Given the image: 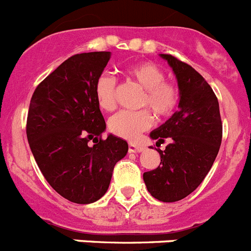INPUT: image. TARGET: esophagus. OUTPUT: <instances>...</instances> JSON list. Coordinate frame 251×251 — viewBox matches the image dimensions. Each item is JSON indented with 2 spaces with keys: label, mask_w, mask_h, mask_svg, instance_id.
<instances>
[{
  "label": "esophagus",
  "mask_w": 251,
  "mask_h": 251,
  "mask_svg": "<svg viewBox=\"0 0 251 251\" xmlns=\"http://www.w3.org/2000/svg\"><path fill=\"white\" fill-rule=\"evenodd\" d=\"M142 150H144V148L141 145H139V144H135V142H130L128 144V151L130 152H141Z\"/></svg>",
  "instance_id": "esophagus-1"
}]
</instances>
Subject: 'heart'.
Returning <instances> with one entry per match:
<instances>
[{
    "mask_svg": "<svg viewBox=\"0 0 251 251\" xmlns=\"http://www.w3.org/2000/svg\"><path fill=\"white\" fill-rule=\"evenodd\" d=\"M125 75L131 82L144 90L140 106L149 107L159 117H168L179 105V90L165 81V74L151 62H139L128 66ZM95 98L100 109L112 111L116 107V82L110 75L99 76L95 82ZM152 125V116L148 110L137 112L123 111L112 116L109 128L112 134L127 140H135L140 132Z\"/></svg>",
    "mask_w": 251,
    "mask_h": 251,
    "instance_id": "heart-1",
    "label": "heart"
}]
</instances>
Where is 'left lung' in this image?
Returning <instances> with one entry per match:
<instances>
[{
	"label": "left lung",
	"mask_w": 251,
	"mask_h": 251,
	"mask_svg": "<svg viewBox=\"0 0 251 251\" xmlns=\"http://www.w3.org/2000/svg\"><path fill=\"white\" fill-rule=\"evenodd\" d=\"M160 57L168 61L177 80L179 110L150 132L156 144L170 142L164 151L157 149L161 162L144 173V181L153 198L174 202L190 195L205 179L220 149L223 125L218 99L205 78L174 56Z\"/></svg>",
	"instance_id": "8db88e82"
}]
</instances>
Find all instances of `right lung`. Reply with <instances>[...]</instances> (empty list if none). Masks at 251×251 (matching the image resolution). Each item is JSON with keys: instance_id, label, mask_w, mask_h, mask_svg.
Listing matches in <instances>:
<instances>
[{"instance_id": "right-lung-1", "label": "right lung", "mask_w": 251, "mask_h": 251, "mask_svg": "<svg viewBox=\"0 0 251 251\" xmlns=\"http://www.w3.org/2000/svg\"><path fill=\"white\" fill-rule=\"evenodd\" d=\"M111 52L72 56L51 72L32 95L27 116V140L42 175L61 196L91 204L109 189L127 142L109 134L95 98V82ZM92 141L94 144H90Z\"/></svg>"}]
</instances>
